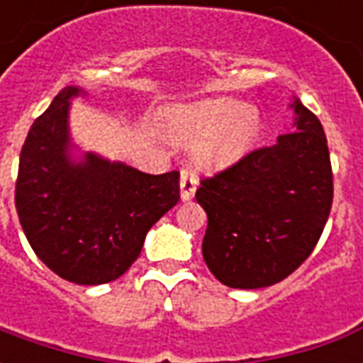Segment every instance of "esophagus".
Here are the masks:
<instances>
[{
    "label": "esophagus",
    "instance_id": "obj_1",
    "mask_svg": "<svg viewBox=\"0 0 363 363\" xmlns=\"http://www.w3.org/2000/svg\"><path fill=\"white\" fill-rule=\"evenodd\" d=\"M198 186L196 174L189 171V169H182L181 171V200L186 202L190 198L194 196V190Z\"/></svg>",
    "mask_w": 363,
    "mask_h": 363
}]
</instances>
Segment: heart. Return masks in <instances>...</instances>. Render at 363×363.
Segmentation results:
<instances>
[{"instance_id":"b5f03b06","label":"heart","mask_w":363,"mask_h":363,"mask_svg":"<svg viewBox=\"0 0 363 363\" xmlns=\"http://www.w3.org/2000/svg\"><path fill=\"white\" fill-rule=\"evenodd\" d=\"M174 140L192 142V159L213 169L235 163L251 150L260 134V111L237 99L220 96L181 106L169 116Z\"/></svg>"}]
</instances>
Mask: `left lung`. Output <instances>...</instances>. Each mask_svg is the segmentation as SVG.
<instances>
[{
    "instance_id": "left-lung-1",
    "label": "left lung",
    "mask_w": 363,
    "mask_h": 363,
    "mask_svg": "<svg viewBox=\"0 0 363 363\" xmlns=\"http://www.w3.org/2000/svg\"><path fill=\"white\" fill-rule=\"evenodd\" d=\"M288 134L200 182L208 213L202 255L229 288L259 289L294 272L319 241L333 204V171L319 118L291 96Z\"/></svg>"
}]
</instances>
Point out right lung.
<instances>
[{
  "label": "right lung",
  "instance_id": "right-lung-1",
  "mask_svg": "<svg viewBox=\"0 0 363 363\" xmlns=\"http://www.w3.org/2000/svg\"><path fill=\"white\" fill-rule=\"evenodd\" d=\"M69 85L35 120L21 150L15 206L28 243L52 272L79 286L120 278L155 221L179 202V171L147 174L75 143Z\"/></svg>",
  "mask_w": 363,
  "mask_h": 363
}]
</instances>
